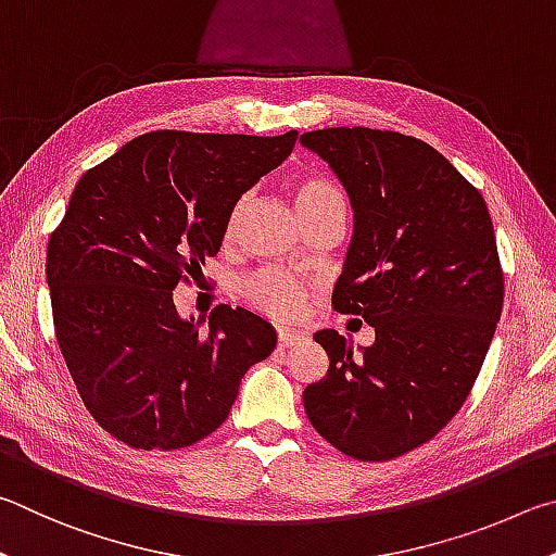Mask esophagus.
<instances>
[{"label": "esophagus", "instance_id": "1", "mask_svg": "<svg viewBox=\"0 0 556 556\" xmlns=\"http://www.w3.org/2000/svg\"><path fill=\"white\" fill-rule=\"evenodd\" d=\"M305 334L303 332H288V329H280L278 332V349H293L300 342H303Z\"/></svg>", "mask_w": 556, "mask_h": 556}]
</instances>
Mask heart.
<instances>
[{"instance_id":"1","label":"heart","mask_w":556,"mask_h":556,"mask_svg":"<svg viewBox=\"0 0 556 556\" xmlns=\"http://www.w3.org/2000/svg\"><path fill=\"white\" fill-rule=\"evenodd\" d=\"M293 194L303 217H309V214L325 210L329 204H344L342 190H339L332 180L319 178V175H303V178H298L293 185ZM239 212H241V202L229 214L227 233H231V229L237 227ZM239 290H241V298L247 300L256 313L276 319V323H290V319H298L303 315L309 298V290L303 280H298L276 268L253 273V276L243 280Z\"/></svg>"}]
</instances>
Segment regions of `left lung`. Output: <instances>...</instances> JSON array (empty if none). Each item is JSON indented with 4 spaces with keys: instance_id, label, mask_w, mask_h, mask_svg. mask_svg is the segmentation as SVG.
<instances>
[{
    "instance_id": "1",
    "label": "left lung",
    "mask_w": 556,
    "mask_h": 556,
    "mask_svg": "<svg viewBox=\"0 0 556 556\" xmlns=\"http://www.w3.org/2000/svg\"><path fill=\"white\" fill-rule=\"evenodd\" d=\"M300 141L329 163L354 210L332 305L376 329L358 356L334 329L315 334L329 368L303 391L307 420L352 459H395L459 413L489 354L503 309L491 214L413 136L337 126Z\"/></svg>"
}]
</instances>
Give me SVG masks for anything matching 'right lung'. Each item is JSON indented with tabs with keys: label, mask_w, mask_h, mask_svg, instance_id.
<instances>
[{
	"label": "right lung",
	"mask_w": 556,
	"mask_h": 556,
	"mask_svg": "<svg viewBox=\"0 0 556 556\" xmlns=\"http://www.w3.org/2000/svg\"><path fill=\"white\" fill-rule=\"evenodd\" d=\"M298 141L151 131L75 185L48 239L55 339L87 413L134 450H180L227 420L276 329L217 305L207 334L173 303L180 280L219 251L233 204Z\"/></svg>",
	"instance_id": "1"
}]
</instances>
